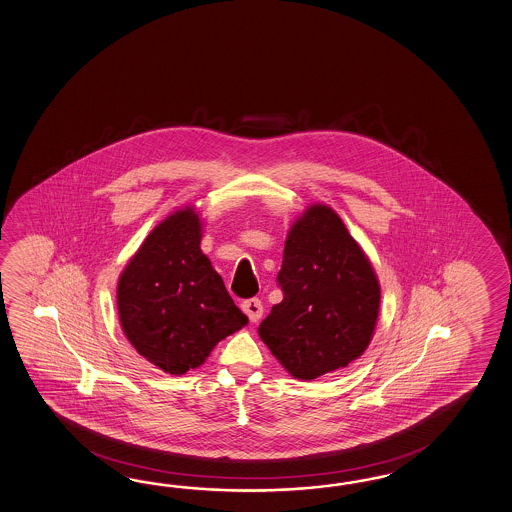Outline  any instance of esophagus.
<instances>
[{"label":"esophagus","instance_id":"34e87169","mask_svg":"<svg viewBox=\"0 0 512 512\" xmlns=\"http://www.w3.org/2000/svg\"><path fill=\"white\" fill-rule=\"evenodd\" d=\"M242 309L251 322H259L263 317V302L259 298H249L246 302H242Z\"/></svg>","mask_w":512,"mask_h":512}]
</instances>
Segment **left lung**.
Here are the masks:
<instances>
[{
	"mask_svg": "<svg viewBox=\"0 0 512 512\" xmlns=\"http://www.w3.org/2000/svg\"><path fill=\"white\" fill-rule=\"evenodd\" d=\"M277 283L283 300L259 335L294 378L315 380L360 358L373 339L380 285L333 208L311 205L292 223Z\"/></svg>",
	"mask_w": 512,
	"mask_h": 512,
	"instance_id": "obj_1",
	"label": "left lung"
}]
</instances>
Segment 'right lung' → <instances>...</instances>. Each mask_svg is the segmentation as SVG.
<instances>
[{
  "mask_svg": "<svg viewBox=\"0 0 512 512\" xmlns=\"http://www.w3.org/2000/svg\"><path fill=\"white\" fill-rule=\"evenodd\" d=\"M203 223L192 207L152 229L117 283L126 339L152 365L184 374L248 324L201 251Z\"/></svg>",
  "mask_w": 512,
  "mask_h": 512,
  "instance_id": "obj_1",
  "label": "right lung"
}]
</instances>
